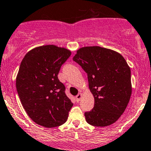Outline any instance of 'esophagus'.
Listing matches in <instances>:
<instances>
[{"instance_id": "esophagus-1", "label": "esophagus", "mask_w": 151, "mask_h": 151, "mask_svg": "<svg viewBox=\"0 0 151 151\" xmlns=\"http://www.w3.org/2000/svg\"><path fill=\"white\" fill-rule=\"evenodd\" d=\"M82 93H79V94L77 95V96H76V100H77V101H80V99H81V98H82Z\"/></svg>"}]
</instances>
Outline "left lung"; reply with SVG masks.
<instances>
[{
	"label": "left lung",
	"instance_id": "left-lung-1",
	"mask_svg": "<svg viewBox=\"0 0 151 151\" xmlns=\"http://www.w3.org/2000/svg\"><path fill=\"white\" fill-rule=\"evenodd\" d=\"M73 61L88 74L89 88L95 98L94 107L85 113L93 126L112 124L124 113L132 93L131 71L117 52L99 46L77 50Z\"/></svg>",
	"mask_w": 151,
	"mask_h": 151
}]
</instances>
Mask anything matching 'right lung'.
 <instances>
[{
    "mask_svg": "<svg viewBox=\"0 0 151 151\" xmlns=\"http://www.w3.org/2000/svg\"><path fill=\"white\" fill-rule=\"evenodd\" d=\"M70 55L67 49L48 45L32 49L22 61L17 93L25 111L37 124L55 127L67 120L73 104L58 74Z\"/></svg>",
    "mask_w": 151,
    "mask_h": 151,
    "instance_id": "obj_1",
    "label": "right lung"
}]
</instances>
